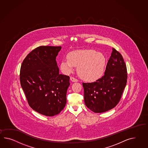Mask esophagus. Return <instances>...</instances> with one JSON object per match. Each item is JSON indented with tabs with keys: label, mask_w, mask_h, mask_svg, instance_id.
<instances>
[{
	"label": "esophagus",
	"mask_w": 148,
	"mask_h": 148,
	"mask_svg": "<svg viewBox=\"0 0 148 148\" xmlns=\"http://www.w3.org/2000/svg\"><path fill=\"white\" fill-rule=\"evenodd\" d=\"M70 79H71V81L73 82H78V80L75 79V78H74V77H71V78H70Z\"/></svg>",
	"instance_id": "1"
}]
</instances>
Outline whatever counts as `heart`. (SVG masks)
I'll return each instance as SVG.
<instances>
[{
	"instance_id": "obj_1",
	"label": "heart",
	"mask_w": 148,
	"mask_h": 148,
	"mask_svg": "<svg viewBox=\"0 0 148 148\" xmlns=\"http://www.w3.org/2000/svg\"><path fill=\"white\" fill-rule=\"evenodd\" d=\"M67 60L63 59L60 69L65 74L72 72L74 66H77V71L83 79L92 82L96 81L104 72L106 59L104 55L94 50L74 51L67 55Z\"/></svg>"
}]
</instances>
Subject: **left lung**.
<instances>
[{"label": "left lung", "instance_id": "obj_1", "mask_svg": "<svg viewBox=\"0 0 148 148\" xmlns=\"http://www.w3.org/2000/svg\"><path fill=\"white\" fill-rule=\"evenodd\" d=\"M127 79L126 65L123 56L113 48L104 75L94 82L82 83L87 108L95 113L114 108L121 97Z\"/></svg>", "mask_w": 148, "mask_h": 148}]
</instances>
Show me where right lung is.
Here are the masks:
<instances>
[{"instance_id":"add662e5","label":"right lung","mask_w":148,"mask_h":148,"mask_svg":"<svg viewBox=\"0 0 148 148\" xmlns=\"http://www.w3.org/2000/svg\"><path fill=\"white\" fill-rule=\"evenodd\" d=\"M61 47L40 46L22 63L20 79L29 106L45 116H54L65 108L69 77L59 74L56 57Z\"/></svg>"}]
</instances>
